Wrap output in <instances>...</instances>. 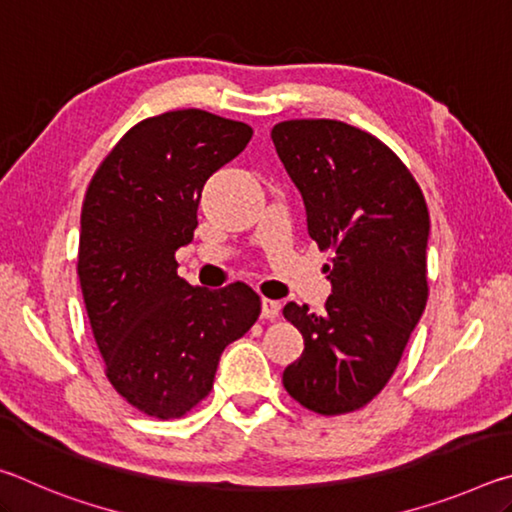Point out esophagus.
Here are the masks:
<instances>
[{
	"instance_id": "obj_1",
	"label": "esophagus",
	"mask_w": 512,
	"mask_h": 512,
	"mask_svg": "<svg viewBox=\"0 0 512 512\" xmlns=\"http://www.w3.org/2000/svg\"><path fill=\"white\" fill-rule=\"evenodd\" d=\"M277 316H280V302L264 298V300H262V318L275 320Z\"/></svg>"
}]
</instances>
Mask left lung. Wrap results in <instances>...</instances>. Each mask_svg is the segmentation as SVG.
I'll return each mask as SVG.
<instances>
[{
    "mask_svg": "<svg viewBox=\"0 0 512 512\" xmlns=\"http://www.w3.org/2000/svg\"><path fill=\"white\" fill-rule=\"evenodd\" d=\"M271 140L309 237L334 250L325 314L296 302L282 311L305 339L282 384L309 411H357L393 377L427 305V203L386 144L343 121H282Z\"/></svg>",
    "mask_w": 512,
    "mask_h": 512,
    "instance_id": "left-lung-1",
    "label": "left lung"
}]
</instances>
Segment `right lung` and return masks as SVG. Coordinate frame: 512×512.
<instances>
[{
	"label": "right lung",
	"mask_w": 512,
	"mask_h": 512,
	"mask_svg": "<svg viewBox=\"0 0 512 512\" xmlns=\"http://www.w3.org/2000/svg\"><path fill=\"white\" fill-rule=\"evenodd\" d=\"M253 128L205 110L133 126L94 173L81 212L79 280L106 375L128 404L180 418L212 391L221 352L259 316L235 282L210 291L178 277L203 187L235 160Z\"/></svg>",
	"instance_id": "right-lung-1"
}]
</instances>
